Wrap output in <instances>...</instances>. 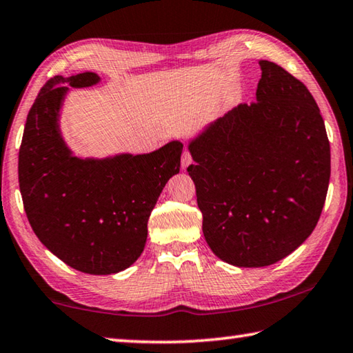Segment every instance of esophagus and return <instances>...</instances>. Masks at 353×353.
<instances>
[{"label":"esophagus","mask_w":353,"mask_h":353,"mask_svg":"<svg viewBox=\"0 0 353 353\" xmlns=\"http://www.w3.org/2000/svg\"><path fill=\"white\" fill-rule=\"evenodd\" d=\"M193 162V159H191V154L188 151H183L182 154V170H187L188 166Z\"/></svg>","instance_id":"1"}]
</instances>
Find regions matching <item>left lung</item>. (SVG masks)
<instances>
[{
	"label": "left lung",
	"mask_w": 353,
	"mask_h": 353,
	"mask_svg": "<svg viewBox=\"0 0 353 353\" xmlns=\"http://www.w3.org/2000/svg\"><path fill=\"white\" fill-rule=\"evenodd\" d=\"M256 101L240 104L190 141L187 171L213 254L261 268L312 235L330 181V143L303 83L260 61Z\"/></svg>",
	"instance_id": "left-lung-1"
}]
</instances>
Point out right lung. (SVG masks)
<instances>
[{"label": "right lung", "instance_id": "right-lung-1", "mask_svg": "<svg viewBox=\"0 0 353 353\" xmlns=\"http://www.w3.org/2000/svg\"><path fill=\"white\" fill-rule=\"evenodd\" d=\"M92 71L48 81L28 113L19 154V182L39 240L74 270L107 276L141 255L148 219L170 177L181 170V141L149 154L81 159L59 129L70 87L98 83Z\"/></svg>", "mask_w": 353, "mask_h": 353}]
</instances>
